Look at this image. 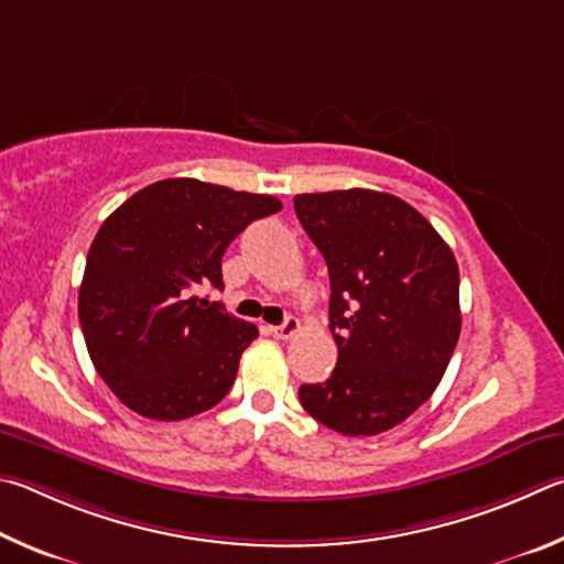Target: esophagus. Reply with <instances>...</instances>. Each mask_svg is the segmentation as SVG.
<instances>
[{"instance_id": "1", "label": "esophagus", "mask_w": 564, "mask_h": 564, "mask_svg": "<svg viewBox=\"0 0 564 564\" xmlns=\"http://www.w3.org/2000/svg\"><path fill=\"white\" fill-rule=\"evenodd\" d=\"M300 319L297 317H288L284 319V324H280V327H270V332H272V337H276V339H292L294 334L300 332Z\"/></svg>"}]
</instances>
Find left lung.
Returning a JSON list of instances; mask_svg holds the SVG:
<instances>
[{"label":"left lung","mask_w":564,"mask_h":564,"mask_svg":"<svg viewBox=\"0 0 564 564\" xmlns=\"http://www.w3.org/2000/svg\"><path fill=\"white\" fill-rule=\"evenodd\" d=\"M329 267L337 367L302 383L304 411L344 436H377L431 399L460 337L458 262L416 207L377 191L294 197Z\"/></svg>","instance_id":"left-lung-1"}]
</instances>
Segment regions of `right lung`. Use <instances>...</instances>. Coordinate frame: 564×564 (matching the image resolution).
Segmentation results:
<instances>
[{
  "label": "right lung",
  "instance_id": "1",
  "mask_svg": "<svg viewBox=\"0 0 564 564\" xmlns=\"http://www.w3.org/2000/svg\"><path fill=\"white\" fill-rule=\"evenodd\" d=\"M280 210L272 195L167 177L106 217L86 257L78 322L98 377L123 406L183 421L227 397L260 332L200 292L223 290L227 245Z\"/></svg>",
  "mask_w": 564,
  "mask_h": 564
}]
</instances>
